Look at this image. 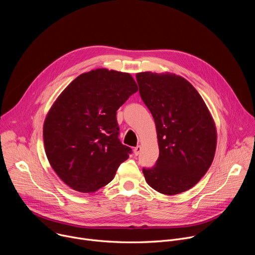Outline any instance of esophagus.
I'll return each instance as SVG.
<instances>
[{
    "mask_svg": "<svg viewBox=\"0 0 255 255\" xmlns=\"http://www.w3.org/2000/svg\"><path fill=\"white\" fill-rule=\"evenodd\" d=\"M133 152H134V155H135V156L139 155V153L141 152V146H139V145H137V146L133 149Z\"/></svg>",
    "mask_w": 255,
    "mask_h": 255,
    "instance_id": "obj_1",
    "label": "esophagus"
}]
</instances>
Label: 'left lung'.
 <instances>
[{
	"mask_svg": "<svg viewBox=\"0 0 255 255\" xmlns=\"http://www.w3.org/2000/svg\"><path fill=\"white\" fill-rule=\"evenodd\" d=\"M139 93L154 119L159 156L143 168L147 184L164 195L193 188L211 166L217 143L213 118L197 90L173 74L136 75Z\"/></svg>",
	"mask_w": 255,
	"mask_h": 255,
	"instance_id": "obj_1",
	"label": "left lung"
}]
</instances>
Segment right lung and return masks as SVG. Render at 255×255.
I'll list each match as a JSON object with an SVG mask.
<instances>
[{"label":"right lung","instance_id":"1","mask_svg":"<svg viewBox=\"0 0 255 255\" xmlns=\"http://www.w3.org/2000/svg\"><path fill=\"white\" fill-rule=\"evenodd\" d=\"M137 91L131 75L98 68L79 76L56 99L44 121V147L68 187L94 193L128 159L132 149L118 137L116 114Z\"/></svg>","mask_w":255,"mask_h":255}]
</instances>
